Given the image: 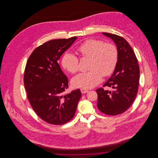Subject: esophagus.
<instances>
[{"mask_svg":"<svg viewBox=\"0 0 158 158\" xmlns=\"http://www.w3.org/2000/svg\"><path fill=\"white\" fill-rule=\"evenodd\" d=\"M80 90H81V92L82 94H86V93L88 92V91H89V90H87V89H81Z\"/></svg>","mask_w":158,"mask_h":158,"instance_id":"esophagus-1","label":"esophagus"}]
</instances>
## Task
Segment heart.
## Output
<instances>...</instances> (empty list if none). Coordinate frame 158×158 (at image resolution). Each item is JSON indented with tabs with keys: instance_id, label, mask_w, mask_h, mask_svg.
I'll use <instances>...</instances> for the list:
<instances>
[{
	"instance_id": "b5f03b06",
	"label": "heart",
	"mask_w": 158,
	"mask_h": 158,
	"mask_svg": "<svg viewBox=\"0 0 158 158\" xmlns=\"http://www.w3.org/2000/svg\"><path fill=\"white\" fill-rule=\"evenodd\" d=\"M77 50L83 57L91 58L90 70L73 77V86L82 89L94 88L101 83L103 75L108 77L114 72L118 60V51L114 44L89 39L78 45ZM61 64L68 72L74 73L79 70V59L73 53L66 52L63 55Z\"/></svg>"
}]
</instances>
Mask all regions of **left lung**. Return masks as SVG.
Masks as SVG:
<instances>
[{"label":"left lung","instance_id":"left-lung-1","mask_svg":"<svg viewBox=\"0 0 158 158\" xmlns=\"http://www.w3.org/2000/svg\"><path fill=\"white\" fill-rule=\"evenodd\" d=\"M103 34L116 44L118 60L113 75L103 85L113 88L114 90L103 88L96 90L97 107L102 113L115 115L127 111L135 100L139 85V66L133 48L123 38L109 33Z\"/></svg>","mask_w":158,"mask_h":158}]
</instances>
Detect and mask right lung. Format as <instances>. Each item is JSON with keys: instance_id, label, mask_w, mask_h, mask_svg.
I'll return each instance as SVG.
<instances>
[{"instance_id": "1", "label": "right lung", "mask_w": 158, "mask_h": 158, "mask_svg": "<svg viewBox=\"0 0 158 158\" xmlns=\"http://www.w3.org/2000/svg\"><path fill=\"white\" fill-rule=\"evenodd\" d=\"M77 38L53 40L38 46L25 66L23 83L28 102L37 115L50 124L70 121L81 96L79 89L64 94L69 81L58 62Z\"/></svg>"}]
</instances>
